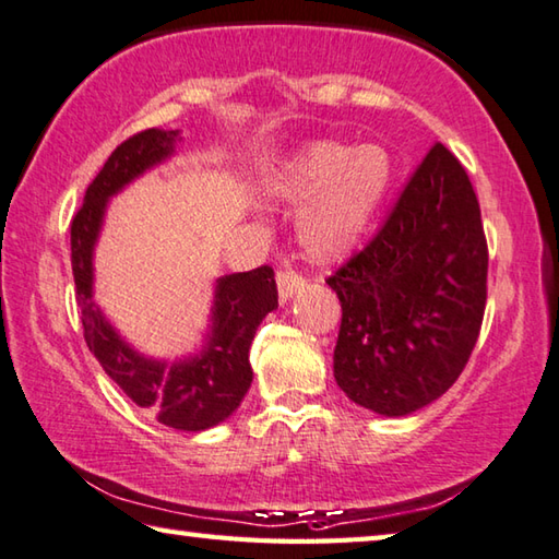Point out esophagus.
<instances>
[{"instance_id":"1","label":"esophagus","mask_w":559,"mask_h":559,"mask_svg":"<svg viewBox=\"0 0 559 559\" xmlns=\"http://www.w3.org/2000/svg\"><path fill=\"white\" fill-rule=\"evenodd\" d=\"M305 287V280L299 277L295 272H277V289H280V301L282 305H287V301L301 292Z\"/></svg>"}]
</instances>
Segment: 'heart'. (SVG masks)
Instances as JSON below:
<instances>
[{"mask_svg": "<svg viewBox=\"0 0 559 559\" xmlns=\"http://www.w3.org/2000/svg\"><path fill=\"white\" fill-rule=\"evenodd\" d=\"M393 183V159L380 144L314 140L264 179L274 201L300 205L297 238L311 260L336 264L366 240Z\"/></svg>", "mask_w": 559, "mask_h": 559, "instance_id": "heart-1", "label": "heart"}]
</instances>
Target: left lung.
<instances>
[{"instance_id": "left-lung-1", "label": "left lung", "mask_w": 559, "mask_h": 559, "mask_svg": "<svg viewBox=\"0 0 559 559\" xmlns=\"http://www.w3.org/2000/svg\"><path fill=\"white\" fill-rule=\"evenodd\" d=\"M488 250L472 181L444 144L370 245L326 285L341 301L334 378L356 405L413 415L462 376L486 307Z\"/></svg>"}]
</instances>
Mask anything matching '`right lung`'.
<instances>
[{"instance_id":"obj_1","label":"right lung","mask_w":559,"mask_h":559,"mask_svg":"<svg viewBox=\"0 0 559 559\" xmlns=\"http://www.w3.org/2000/svg\"><path fill=\"white\" fill-rule=\"evenodd\" d=\"M179 130H144L110 154L87 186L83 209L71 223V264L83 311L85 344L97 364L136 407L181 432H203L240 407L252 383L250 344L260 321L277 309V285L267 264L215 280L213 305L203 344L176 360L136 350L117 331L95 295V248L100 240L107 203L154 166L176 154Z\"/></svg>"}]
</instances>
